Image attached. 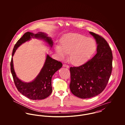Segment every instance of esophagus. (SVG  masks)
Instances as JSON below:
<instances>
[{
  "label": "esophagus",
  "mask_w": 125,
  "mask_h": 125,
  "mask_svg": "<svg viewBox=\"0 0 125 125\" xmlns=\"http://www.w3.org/2000/svg\"><path fill=\"white\" fill-rule=\"evenodd\" d=\"M63 67H66L67 68H69V66L68 65L66 64H63Z\"/></svg>",
  "instance_id": "esophagus-1"
}]
</instances>
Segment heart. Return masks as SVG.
I'll use <instances>...</instances> for the list:
<instances>
[{
  "instance_id": "b5f03b06",
  "label": "heart",
  "mask_w": 125,
  "mask_h": 125,
  "mask_svg": "<svg viewBox=\"0 0 125 125\" xmlns=\"http://www.w3.org/2000/svg\"><path fill=\"white\" fill-rule=\"evenodd\" d=\"M93 39L78 34L65 36L62 41V46L57 45L55 50L61 59L65 58L69 53V60L74 65L85 62L96 49Z\"/></svg>"
}]
</instances>
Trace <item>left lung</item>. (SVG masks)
I'll return each instance as SVG.
<instances>
[{
	"instance_id": "1",
	"label": "left lung",
	"mask_w": 125,
	"mask_h": 125,
	"mask_svg": "<svg viewBox=\"0 0 125 125\" xmlns=\"http://www.w3.org/2000/svg\"><path fill=\"white\" fill-rule=\"evenodd\" d=\"M97 45V53L78 67H71L70 89L81 99L95 97L105 88L112 70L113 55L107 41L102 36L89 32Z\"/></svg>"
}]
</instances>
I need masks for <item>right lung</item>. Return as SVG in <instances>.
Returning <instances> with one entry per match:
<instances>
[{"instance_id": "1", "label": "right lung", "mask_w": 125, "mask_h": 125, "mask_svg": "<svg viewBox=\"0 0 125 125\" xmlns=\"http://www.w3.org/2000/svg\"><path fill=\"white\" fill-rule=\"evenodd\" d=\"M32 38L40 39L45 41L52 48L53 40L52 38L42 32L34 34L29 32L25 33L18 40L13 48L12 57L13 56L16 50L22 44L29 41ZM62 66L61 62L52 58L47 55L44 64L41 70L34 80L30 82H24L18 78L14 71L13 58L10 62V70L14 82L18 91L23 96L33 100H43L49 96L52 91V78L55 73Z\"/></svg>"}]
</instances>
